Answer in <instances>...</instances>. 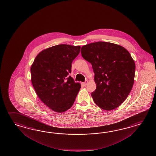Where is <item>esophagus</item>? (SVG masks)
Wrapping results in <instances>:
<instances>
[{
  "label": "esophagus",
  "instance_id": "obj_1",
  "mask_svg": "<svg viewBox=\"0 0 156 156\" xmlns=\"http://www.w3.org/2000/svg\"><path fill=\"white\" fill-rule=\"evenodd\" d=\"M87 83H88V80H86L85 82L82 83V85H83L84 86H86V85H87Z\"/></svg>",
  "mask_w": 156,
  "mask_h": 156
}]
</instances>
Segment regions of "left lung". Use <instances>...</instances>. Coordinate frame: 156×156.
<instances>
[{"label": "left lung", "mask_w": 156, "mask_h": 156, "mask_svg": "<svg viewBox=\"0 0 156 156\" xmlns=\"http://www.w3.org/2000/svg\"><path fill=\"white\" fill-rule=\"evenodd\" d=\"M80 52L94 73L97 87L91 97L95 104L105 110L117 108L126 99L134 82L136 65L130 54L120 45L105 42L85 45Z\"/></svg>", "instance_id": "8db88e82"}]
</instances>
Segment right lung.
Masks as SVG:
<instances>
[{
    "instance_id": "add662e5",
    "label": "right lung",
    "mask_w": 156,
    "mask_h": 156,
    "mask_svg": "<svg viewBox=\"0 0 156 156\" xmlns=\"http://www.w3.org/2000/svg\"><path fill=\"white\" fill-rule=\"evenodd\" d=\"M80 46L61 44L39 52L31 66V82L38 97L50 109L62 113L70 109L80 84L69 76Z\"/></svg>"
}]
</instances>
